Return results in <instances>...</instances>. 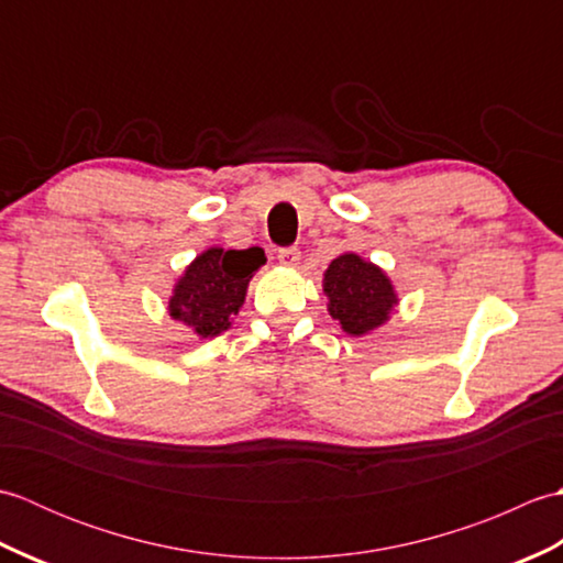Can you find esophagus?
<instances>
[{"instance_id": "1", "label": "esophagus", "mask_w": 563, "mask_h": 563, "mask_svg": "<svg viewBox=\"0 0 563 563\" xmlns=\"http://www.w3.org/2000/svg\"><path fill=\"white\" fill-rule=\"evenodd\" d=\"M278 261L283 263V266L295 268L297 263H300V251H297L295 246H285V249H278Z\"/></svg>"}]
</instances>
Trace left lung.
Masks as SVG:
<instances>
[{"label":"left lung","instance_id":"1","mask_svg":"<svg viewBox=\"0 0 563 563\" xmlns=\"http://www.w3.org/2000/svg\"><path fill=\"white\" fill-rule=\"evenodd\" d=\"M329 314L351 336H365L389 319L397 292L379 266L357 254H341L324 273Z\"/></svg>","mask_w":563,"mask_h":563}]
</instances>
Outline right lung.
I'll use <instances>...</instances> for the list:
<instances>
[{
	"instance_id": "right-lung-1",
	"label": "right lung",
	"mask_w": 563,
	"mask_h": 563,
	"mask_svg": "<svg viewBox=\"0 0 563 563\" xmlns=\"http://www.w3.org/2000/svg\"><path fill=\"white\" fill-rule=\"evenodd\" d=\"M266 263L263 249L210 246L184 271L169 297L172 319L184 321L200 339L227 331L244 305L249 280Z\"/></svg>"
}]
</instances>
